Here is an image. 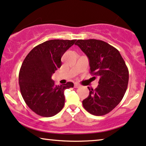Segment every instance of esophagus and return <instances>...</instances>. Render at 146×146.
Returning <instances> with one entry per match:
<instances>
[{
	"mask_svg": "<svg viewBox=\"0 0 146 146\" xmlns=\"http://www.w3.org/2000/svg\"><path fill=\"white\" fill-rule=\"evenodd\" d=\"M81 86L80 85H79V84H77V83H75V85H74V87L75 88H79V87H80Z\"/></svg>",
	"mask_w": 146,
	"mask_h": 146,
	"instance_id": "34e87169",
	"label": "esophagus"
}]
</instances>
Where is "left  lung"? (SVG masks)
<instances>
[{"label":"left lung","instance_id":"left-lung-1","mask_svg":"<svg viewBox=\"0 0 146 146\" xmlns=\"http://www.w3.org/2000/svg\"><path fill=\"white\" fill-rule=\"evenodd\" d=\"M78 46L89 59L90 73L100 77L95 90L82 102L90 114L102 116L112 110L122 100L129 82V71L119 50L102 40H78Z\"/></svg>","mask_w":146,"mask_h":146}]
</instances>
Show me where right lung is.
Masks as SVG:
<instances>
[{
	"instance_id": "add662e5",
	"label": "right lung",
	"mask_w": 146,
	"mask_h": 146,
	"mask_svg": "<svg viewBox=\"0 0 146 146\" xmlns=\"http://www.w3.org/2000/svg\"><path fill=\"white\" fill-rule=\"evenodd\" d=\"M75 41L48 40L34 47L24 59L19 74L20 91L29 108L38 115L52 117L63 108L64 91L74 85L56 86L52 75L61 67V57Z\"/></svg>"
}]
</instances>
